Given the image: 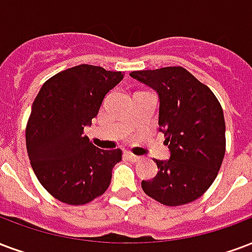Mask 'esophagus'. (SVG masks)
<instances>
[{"mask_svg":"<svg viewBox=\"0 0 252 252\" xmlns=\"http://www.w3.org/2000/svg\"><path fill=\"white\" fill-rule=\"evenodd\" d=\"M126 158L131 160V161H133V163H136V161H139L141 159L140 156H136V155L131 154V152H126Z\"/></svg>","mask_w":252,"mask_h":252,"instance_id":"esophagus-1","label":"esophagus"}]
</instances>
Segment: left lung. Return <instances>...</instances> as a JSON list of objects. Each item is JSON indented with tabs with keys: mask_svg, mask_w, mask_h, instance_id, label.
<instances>
[{
	"mask_svg": "<svg viewBox=\"0 0 252 252\" xmlns=\"http://www.w3.org/2000/svg\"><path fill=\"white\" fill-rule=\"evenodd\" d=\"M131 77L159 94V131L168 160H155L158 173L143 180L148 196L164 206H183L200 197L218 176L225 154L220 102L207 85L182 66L135 70Z\"/></svg>",
	"mask_w": 252,
	"mask_h": 252,
	"instance_id": "obj_1",
	"label": "left lung"
}]
</instances>
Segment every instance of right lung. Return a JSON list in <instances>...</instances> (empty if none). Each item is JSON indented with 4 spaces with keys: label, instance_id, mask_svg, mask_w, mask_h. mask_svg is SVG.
I'll list each match as a JSON object with an SVG mask.
<instances>
[{
    "label": "right lung",
    "instance_id": "1",
    "mask_svg": "<svg viewBox=\"0 0 252 252\" xmlns=\"http://www.w3.org/2000/svg\"><path fill=\"white\" fill-rule=\"evenodd\" d=\"M123 79V72L77 65L45 81L33 101L25 132L28 156L41 186L60 202L87 204L109 187L121 150H100L83 133Z\"/></svg>",
    "mask_w": 252,
    "mask_h": 252
}]
</instances>
